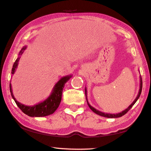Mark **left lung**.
<instances>
[{
    "mask_svg": "<svg viewBox=\"0 0 151 151\" xmlns=\"http://www.w3.org/2000/svg\"><path fill=\"white\" fill-rule=\"evenodd\" d=\"M142 78H141V76H140V89H139V93H138V95L136 97V99H134V101L132 102V103L130 105L129 107L127 109H125L124 111H122L121 112H119V113H117V114H110V113H105V112H101L98 111V110H96V109H94V107L92 106L90 104L88 103V101L87 100V91H86V88L85 87V95H86V101H87V104L89 106V108H90L92 111H93L94 113H96L97 114H99V115H100L101 116H104V117H106V118H119V117H121L122 116L124 115L125 114L127 113V112L129 111L130 109H131L132 106L134 105L135 104V103L137 101L138 99L140 97V94H141V91H142Z\"/></svg>",
    "mask_w": 151,
    "mask_h": 151,
    "instance_id": "obj_1",
    "label": "left lung"
}]
</instances>
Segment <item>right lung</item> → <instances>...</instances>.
I'll return each mask as SVG.
<instances>
[{
    "instance_id": "1",
    "label": "right lung",
    "mask_w": 151,
    "mask_h": 151,
    "mask_svg": "<svg viewBox=\"0 0 151 151\" xmlns=\"http://www.w3.org/2000/svg\"><path fill=\"white\" fill-rule=\"evenodd\" d=\"M27 47V46H24V47L22 48V49L19 52V57H18L17 59L15 60L13 66H12L11 72L12 75H14L15 71H16L20 57H21L22 53L24 52ZM71 77H72V75H67L61 78L55 84L49 96L47 99H45L44 101L40 102V103L35 104L33 106L24 105V104H21L16 100V99L14 96L13 93H12V86L11 83H10V91H11V96L15 101V103H16L17 105L19 107L20 109L24 114L32 117H41L48 116L54 113L56 110L58 109L60 103L61 98H62V93L64 86H65L66 82L69 80Z\"/></svg>"
}]
</instances>
